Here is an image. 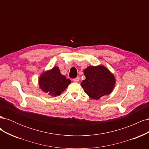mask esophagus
<instances>
[{
    "mask_svg": "<svg viewBox=\"0 0 149 149\" xmlns=\"http://www.w3.org/2000/svg\"><path fill=\"white\" fill-rule=\"evenodd\" d=\"M73 81H74V82H75V83H78V82L79 81V77H78V76L77 78H76L73 79Z\"/></svg>",
    "mask_w": 149,
    "mask_h": 149,
    "instance_id": "esophagus-1",
    "label": "esophagus"
}]
</instances>
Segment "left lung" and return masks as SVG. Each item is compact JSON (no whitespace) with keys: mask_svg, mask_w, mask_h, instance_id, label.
I'll use <instances>...</instances> for the list:
<instances>
[{"mask_svg":"<svg viewBox=\"0 0 149 149\" xmlns=\"http://www.w3.org/2000/svg\"><path fill=\"white\" fill-rule=\"evenodd\" d=\"M83 71L86 79L81 85L84 92L93 100L109 95L114 89L116 78L106 66H89Z\"/></svg>","mask_w":149,"mask_h":149,"instance_id":"8db88e82","label":"left lung"}]
</instances>
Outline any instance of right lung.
<instances>
[{"mask_svg": "<svg viewBox=\"0 0 149 149\" xmlns=\"http://www.w3.org/2000/svg\"><path fill=\"white\" fill-rule=\"evenodd\" d=\"M71 83L70 79L61 74L58 66L43 72L38 79L40 88L52 96H60Z\"/></svg>", "mask_w": 149, "mask_h": 149, "instance_id": "1", "label": "right lung"}]
</instances>
